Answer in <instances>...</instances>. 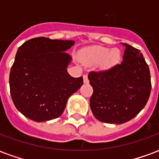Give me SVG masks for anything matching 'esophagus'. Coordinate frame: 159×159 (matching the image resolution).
I'll use <instances>...</instances> for the list:
<instances>
[{
    "label": "esophagus",
    "mask_w": 159,
    "mask_h": 159,
    "mask_svg": "<svg viewBox=\"0 0 159 159\" xmlns=\"http://www.w3.org/2000/svg\"><path fill=\"white\" fill-rule=\"evenodd\" d=\"M83 83H89V78H88V75H84L83 76Z\"/></svg>",
    "instance_id": "esophagus-1"
}]
</instances>
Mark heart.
<instances>
[{"label": "heart", "instance_id": "obj_1", "mask_svg": "<svg viewBox=\"0 0 159 159\" xmlns=\"http://www.w3.org/2000/svg\"><path fill=\"white\" fill-rule=\"evenodd\" d=\"M84 62L96 64L100 62L101 69H110L117 65L120 60V51L117 48L109 49L106 47L93 46L86 48L82 53Z\"/></svg>", "mask_w": 159, "mask_h": 159}]
</instances>
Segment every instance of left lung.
I'll use <instances>...</instances> for the list:
<instances>
[{
  "label": "left lung",
  "instance_id": "obj_1",
  "mask_svg": "<svg viewBox=\"0 0 159 159\" xmlns=\"http://www.w3.org/2000/svg\"><path fill=\"white\" fill-rule=\"evenodd\" d=\"M122 44L125 50L121 64L104 71H92L88 76L93 89L90 108L103 123L129 121L143 109L150 96V70L142 53L127 43Z\"/></svg>",
  "mask_w": 159,
  "mask_h": 159
}]
</instances>
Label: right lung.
<instances>
[{
  "label": "right lung",
  "mask_w": 159,
  "mask_h": 159,
  "mask_svg": "<svg viewBox=\"0 0 159 159\" xmlns=\"http://www.w3.org/2000/svg\"><path fill=\"white\" fill-rule=\"evenodd\" d=\"M75 42L36 37L17 51L9 76L16 108L38 123L61 116L69 97L83 85V76L67 72L71 57L66 52Z\"/></svg>",
  "instance_id": "add662e5"
}]
</instances>
